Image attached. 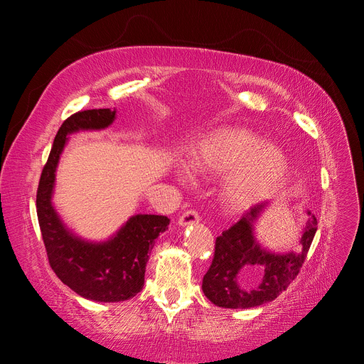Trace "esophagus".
Returning <instances> with one entry per match:
<instances>
[{
    "instance_id": "34e87169",
    "label": "esophagus",
    "mask_w": 364,
    "mask_h": 364,
    "mask_svg": "<svg viewBox=\"0 0 364 364\" xmlns=\"http://www.w3.org/2000/svg\"><path fill=\"white\" fill-rule=\"evenodd\" d=\"M199 220H200L199 214H197V213L194 211V209H188V211H185V213L179 217L178 223H179L181 226H188V225L199 223Z\"/></svg>"
}]
</instances>
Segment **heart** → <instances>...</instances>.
<instances>
[{
  "label": "heart",
  "instance_id": "obj_1",
  "mask_svg": "<svg viewBox=\"0 0 364 364\" xmlns=\"http://www.w3.org/2000/svg\"><path fill=\"white\" fill-rule=\"evenodd\" d=\"M188 167L200 174H226L220 199L229 211L238 213L270 199L281 188L289 174V158L249 129L217 127L191 150Z\"/></svg>",
  "mask_w": 364,
  "mask_h": 364
}]
</instances>
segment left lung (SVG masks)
<instances>
[{
    "label": "left lung",
    "mask_w": 364,
    "mask_h": 364,
    "mask_svg": "<svg viewBox=\"0 0 364 364\" xmlns=\"http://www.w3.org/2000/svg\"><path fill=\"white\" fill-rule=\"evenodd\" d=\"M269 206L262 202L246 211L235 225L215 240L211 266L203 277L202 290L214 305L222 308H252L270 302L297 277L310 250L317 220H308L301 238V252L272 253L253 237L257 220ZM261 274L260 277L259 274ZM260 278L256 281V277Z\"/></svg>",
    "instance_id": "1"
}]
</instances>
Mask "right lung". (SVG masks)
<instances>
[{
	"mask_svg": "<svg viewBox=\"0 0 364 364\" xmlns=\"http://www.w3.org/2000/svg\"><path fill=\"white\" fill-rule=\"evenodd\" d=\"M115 114V109H91L63 121L36 194L39 228L51 269L73 291L95 302L127 301L142 290L149 253L170 225L165 215L136 214L114 237L94 243L74 235L51 203L56 168L68 135L79 130L106 129L114 123Z\"/></svg>",
	"mask_w": 364,
	"mask_h": 364,
	"instance_id": "1",
	"label": "right lung"
}]
</instances>
